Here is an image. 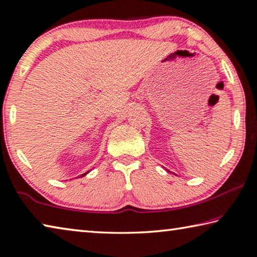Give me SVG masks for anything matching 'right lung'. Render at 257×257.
<instances>
[{"mask_svg": "<svg viewBox=\"0 0 257 257\" xmlns=\"http://www.w3.org/2000/svg\"><path fill=\"white\" fill-rule=\"evenodd\" d=\"M89 171H87V172H85V173H82V175L81 176H79V177H84V176H86L87 175V173H88Z\"/></svg>", "mask_w": 257, "mask_h": 257, "instance_id": "obj_1", "label": "right lung"}]
</instances>
